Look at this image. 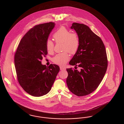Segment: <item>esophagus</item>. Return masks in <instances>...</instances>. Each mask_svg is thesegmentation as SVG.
I'll return each instance as SVG.
<instances>
[{
    "mask_svg": "<svg viewBox=\"0 0 124 124\" xmlns=\"http://www.w3.org/2000/svg\"><path fill=\"white\" fill-rule=\"evenodd\" d=\"M65 69H66L64 67H63V66H60V70H65Z\"/></svg>",
    "mask_w": 124,
    "mask_h": 124,
    "instance_id": "obj_1",
    "label": "esophagus"
}]
</instances>
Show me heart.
Returning <instances> with one entry per match:
<instances>
[{
  "instance_id": "heart-1",
  "label": "heart",
  "mask_w": 124,
  "mask_h": 124,
  "mask_svg": "<svg viewBox=\"0 0 124 124\" xmlns=\"http://www.w3.org/2000/svg\"><path fill=\"white\" fill-rule=\"evenodd\" d=\"M55 42L56 43H62L63 52L57 54L53 58V62L54 64L63 65L67 62L70 59L69 52L70 54H75L79 48V40L78 35L70 32L65 27H60L53 34ZM46 47L47 51L52 53L54 51V44L50 39L46 42Z\"/></svg>"
}]
</instances>
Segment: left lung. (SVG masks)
<instances>
[{
    "instance_id": "obj_1",
    "label": "left lung",
    "mask_w": 124,
    "mask_h": 124,
    "mask_svg": "<svg viewBox=\"0 0 124 124\" xmlns=\"http://www.w3.org/2000/svg\"><path fill=\"white\" fill-rule=\"evenodd\" d=\"M71 29L77 33L79 45L69 64L80 70L67 69L66 83L72 93L83 96L93 92L100 85L107 70V57L101 39L89 27L73 23Z\"/></svg>"
}]
</instances>
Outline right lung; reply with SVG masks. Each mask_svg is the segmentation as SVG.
<instances>
[{
	"instance_id": "add662e5",
	"label": "right lung",
	"mask_w": 124,
	"mask_h": 124,
	"mask_svg": "<svg viewBox=\"0 0 124 124\" xmlns=\"http://www.w3.org/2000/svg\"><path fill=\"white\" fill-rule=\"evenodd\" d=\"M54 23L36 25L21 39L15 54V65L19 85L27 93L39 97L48 93L60 71L55 64L42 65L47 54L46 42Z\"/></svg>"
}]
</instances>
